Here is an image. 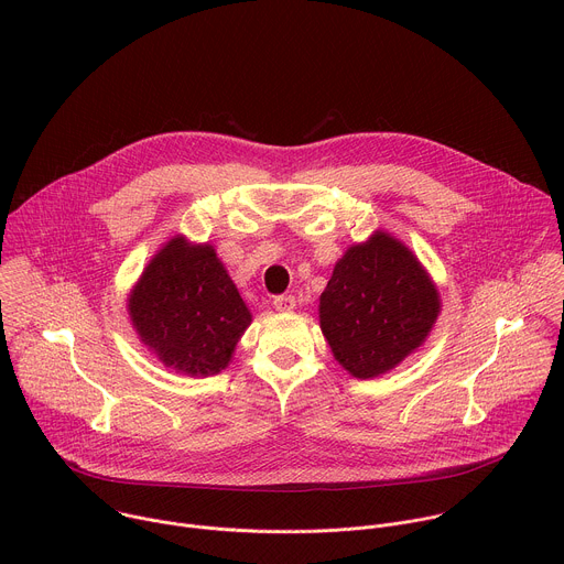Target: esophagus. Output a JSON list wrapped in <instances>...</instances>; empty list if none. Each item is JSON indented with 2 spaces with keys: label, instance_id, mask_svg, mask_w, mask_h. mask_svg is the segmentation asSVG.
<instances>
[{
  "label": "esophagus",
  "instance_id": "34e87169",
  "mask_svg": "<svg viewBox=\"0 0 564 564\" xmlns=\"http://www.w3.org/2000/svg\"><path fill=\"white\" fill-rule=\"evenodd\" d=\"M296 307V299L292 294H283L274 299V310L276 312H292Z\"/></svg>",
  "mask_w": 564,
  "mask_h": 564
}]
</instances>
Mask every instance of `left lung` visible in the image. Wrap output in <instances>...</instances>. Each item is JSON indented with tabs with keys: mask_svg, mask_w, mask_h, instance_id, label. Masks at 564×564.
<instances>
[{
	"mask_svg": "<svg viewBox=\"0 0 564 564\" xmlns=\"http://www.w3.org/2000/svg\"><path fill=\"white\" fill-rule=\"evenodd\" d=\"M442 299L417 254L377 229L350 246L318 296V326L333 357L357 379L390 372L424 346Z\"/></svg>",
	"mask_w": 564,
	"mask_h": 564,
	"instance_id": "1",
	"label": "left lung"
}]
</instances>
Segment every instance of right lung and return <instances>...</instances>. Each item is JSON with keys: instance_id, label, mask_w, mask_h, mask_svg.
<instances>
[{"instance_id": "add662e5", "label": "right lung", "mask_w": 564, "mask_h": 564, "mask_svg": "<svg viewBox=\"0 0 564 564\" xmlns=\"http://www.w3.org/2000/svg\"><path fill=\"white\" fill-rule=\"evenodd\" d=\"M127 312L140 344L165 368L187 377L225 370L252 324L214 246L172 236L127 296Z\"/></svg>"}]
</instances>
